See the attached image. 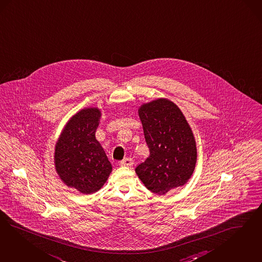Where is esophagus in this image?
Segmentation results:
<instances>
[{"instance_id": "1", "label": "esophagus", "mask_w": 262, "mask_h": 262, "mask_svg": "<svg viewBox=\"0 0 262 262\" xmlns=\"http://www.w3.org/2000/svg\"><path fill=\"white\" fill-rule=\"evenodd\" d=\"M133 160L131 158H125L123 159L122 161H120L119 165L120 166H123V167H132L133 166Z\"/></svg>"}]
</instances>
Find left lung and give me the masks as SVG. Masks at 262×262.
I'll list each match as a JSON object with an SVG mask.
<instances>
[{
  "label": "left lung",
  "instance_id": "1",
  "mask_svg": "<svg viewBox=\"0 0 262 262\" xmlns=\"http://www.w3.org/2000/svg\"><path fill=\"white\" fill-rule=\"evenodd\" d=\"M138 113L149 155L136 168V174L157 195L184 186L197 161L193 132L184 114L166 98L141 105Z\"/></svg>",
  "mask_w": 262,
  "mask_h": 262
}]
</instances>
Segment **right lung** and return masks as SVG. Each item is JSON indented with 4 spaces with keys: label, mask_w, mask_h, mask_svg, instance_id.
<instances>
[{
    "label": "right lung",
    "mask_w": 262,
    "mask_h": 262,
    "mask_svg": "<svg viewBox=\"0 0 262 262\" xmlns=\"http://www.w3.org/2000/svg\"><path fill=\"white\" fill-rule=\"evenodd\" d=\"M102 112L99 107L78 111L65 124L54 149V165L61 181L82 194L103 187L113 166L96 140Z\"/></svg>",
    "instance_id": "add662e5"
}]
</instances>
